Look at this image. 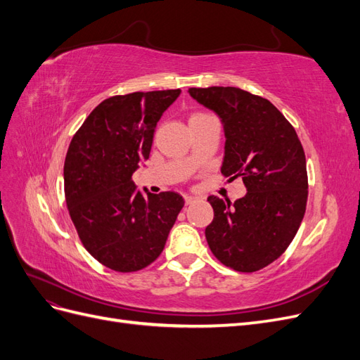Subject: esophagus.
Returning a JSON list of instances; mask_svg holds the SVG:
<instances>
[{"label": "esophagus", "instance_id": "1", "mask_svg": "<svg viewBox=\"0 0 360 360\" xmlns=\"http://www.w3.org/2000/svg\"><path fill=\"white\" fill-rule=\"evenodd\" d=\"M195 200V197H191V195H184V202H186V205H189V204H192Z\"/></svg>", "mask_w": 360, "mask_h": 360}]
</instances>
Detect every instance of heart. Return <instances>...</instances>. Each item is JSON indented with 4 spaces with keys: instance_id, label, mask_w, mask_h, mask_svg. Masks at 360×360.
Returning a JSON list of instances; mask_svg holds the SVG:
<instances>
[{
    "instance_id": "heart-1",
    "label": "heart",
    "mask_w": 360,
    "mask_h": 360,
    "mask_svg": "<svg viewBox=\"0 0 360 360\" xmlns=\"http://www.w3.org/2000/svg\"><path fill=\"white\" fill-rule=\"evenodd\" d=\"M201 115H205V114H202V112H197V114H192V117H191V118H197V117H201Z\"/></svg>"
}]
</instances>
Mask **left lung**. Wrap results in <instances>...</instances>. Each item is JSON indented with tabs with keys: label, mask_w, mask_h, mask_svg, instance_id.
<instances>
[{
	"label": "left lung",
	"mask_w": 360,
	"mask_h": 360,
	"mask_svg": "<svg viewBox=\"0 0 360 360\" xmlns=\"http://www.w3.org/2000/svg\"><path fill=\"white\" fill-rule=\"evenodd\" d=\"M219 115L225 132L221 172L248 189L234 202L210 195L214 217L205 228L213 255L226 267L252 274L278 259L307 210V159L296 130L264 97L236 86L189 89Z\"/></svg>",
	"instance_id": "obj_1"
}]
</instances>
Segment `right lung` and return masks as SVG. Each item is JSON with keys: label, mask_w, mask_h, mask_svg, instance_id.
<instances>
[{"label": "right lung", "mask_w": 360, "mask_h": 360, "mask_svg": "<svg viewBox=\"0 0 360 360\" xmlns=\"http://www.w3.org/2000/svg\"><path fill=\"white\" fill-rule=\"evenodd\" d=\"M181 90L136 91L97 105L72 138L64 195L84 248L108 269L129 274L162 254L184 200L143 193L132 174L150 156L156 124Z\"/></svg>", "instance_id": "right-lung-1"}]
</instances>
